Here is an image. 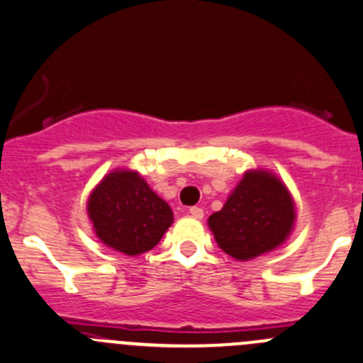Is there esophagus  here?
<instances>
[{
	"instance_id": "34e87169",
	"label": "esophagus",
	"mask_w": 363,
	"mask_h": 363,
	"mask_svg": "<svg viewBox=\"0 0 363 363\" xmlns=\"http://www.w3.org/2000/svg\"><path fill=\"white\" fill-rule=\"evenodd\" d=\"M189 214H191L193 218H196V220H202V218H203V209H202V207L193 206V207H189Z\"/></svg>"
}]
</instances>
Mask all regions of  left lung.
Listing matches in <instances>:
<instances>
[{
  "label": "left lung",
  "mask_w": 363,
  "mask_h": 363,
  "mask_svg": "<svg viewBox=\"0 0 363 363\" xmlns=\"http://www.w3.org/2000/svg\"><path fill=\"white\" fill-rule=\"evenodd\" d=\"M294 203L286 186L267 172H246L221 211L209 216L218 246L238 260L271 252L293 228Z\"/></svg>",
  "instance_id": "obj_1"
}]
</instances>
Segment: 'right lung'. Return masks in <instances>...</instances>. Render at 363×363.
<instances>
[{
  "label": "right lung",
  "instance_id": "obj_1",
  "mask_svg": "<svg viewBox=\"0 0 363 363\" xmlns=\"http://www.w3.org/2000/svg\"><path fill=\"white\" fill-rule=\"evenodd\" d=\"M88 216L104 245L125 255L149 252L174 221L170 206L136 172L106 175L88 199Z\"/></svg>",
  "mask_w": 363,
  "mask_h": 363
}]
</instances>
